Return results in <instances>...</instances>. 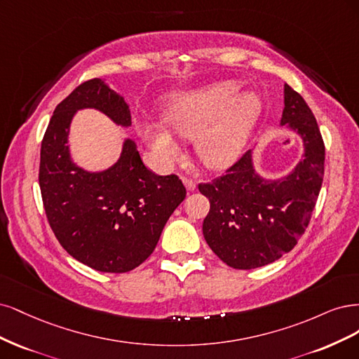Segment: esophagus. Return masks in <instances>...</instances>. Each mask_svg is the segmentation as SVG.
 Masks as SVG:
<instances>
[{
	"mask_svg": "<svg viewBox=\"0 0 359 359\" xmlns=\"http://www.w3.org/2000/svg\"><path fill=\"white\" fill-rule=\"evenodd\" d=\"M182 180H183L184 187H187V189H188V191H195L196 184H195V180H194V179H191V177H187V176H183V177H182Z\"/></svg>",
	"mask_w": 359,
	"mask_h": 359,
	"instance_id": "1",
	"label": "esophagus"
}]
</instances>
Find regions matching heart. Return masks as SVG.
Listing matches in <instances>:
<instances>
[{
	"label": "heart",
	"mask_w": 359,
	"mask_h": 359,
	"mask_svg": "<svg viewBox=\"0 0 359 359\" xmlns=\"http://www.w3.org/2000/svg\"><path fill=\"white\" fill-rule=\"evenodd\" d=\"M236 82H221L171 98L165 122L176 134L195 138V150L210 168L233 165L245 149L261 116V101L253 94L237 95ZM140 131L155 156L170 163L179 147L170 133L158 123H146Z\"/></svg>",
	"instance_id": "heart-1"
}]
</instances>
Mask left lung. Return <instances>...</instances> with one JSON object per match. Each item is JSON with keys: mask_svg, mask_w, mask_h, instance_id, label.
<instances>
[{"mask_svg": "<svg viewBox=\"0 0 359 359\" xmlns=\"http://www.w3.org/2000/svg\"><path fill=\"white\" fill-rule=\"evenodd\" d=\"M282 125L302 135L304 159L283 179L265 180L250 150L225 175L198 189L210 201L203 222L207 245L226 265L252 270L279 259L304 234L323 180L325 144L303 97L285 85Z\"/></svg>", "mask_w": 359, "mask_h": 359, "instance_id": "1", "label": "left lung"}]
</instances>
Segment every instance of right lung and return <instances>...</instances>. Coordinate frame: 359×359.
I'll use <instances>...</instances> for the list:
<instances>
[{"label": "right lung", "mask_w": 359, "mask_h": 359, "mask_svg": "<svg viewBox=\"0 0 359 359\" xmlns=\"http://www.w3.org/2000/svg\"><path fill=\"white\" fill-rule=\"evenodd\" d=\"M97 109L131 125L125 100L101 79L79 85L57 104L44 133L39 183L55 237L73 258L102 273H126L154 252L171 213L187 196L176 175L146 168L133 140L106 171L88 172L70 158L68 130L76 110Z\"/></svg>", "instance_id": "right-lung-1"}]
</instances>
